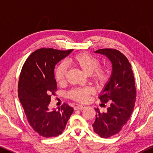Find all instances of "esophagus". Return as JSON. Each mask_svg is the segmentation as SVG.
<instances>
[{"label": "esophagus", "instance_id": "obj_1", "mask_svg": "<svg viewBox=\"0 0 153 153\" xmlns=\"http://www.w3.org/2000/svg\"><path fill=\"white\" fill-rule=\"evenodd\" d=\"M84 108H85V106H82V105H77V106H75L74 107V109L75 110H81V109H83Z\"/></svg>", "mask_w": 153, "mask_h": 153}]
</instances>
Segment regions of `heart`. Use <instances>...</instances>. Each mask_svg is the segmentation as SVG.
<instances>
[{"mask_svg":"<svg viewBox=\"0 0 153 153\" xmlns=\"http://www.w3.org/2000/svg\"><path fill=\"white\" fill-rule=\"evenodd\" d=\"M68 63L78 67L86 74H88L95 83L98 85L104 84L108 79V69L106 66L99 65L100 61L98 57L88 53H80L68 59ZM67 65L65 62H60L54 70V78L57 83L62 84L65 82ZM93 92L90 87L74 88L68 92L71 99L79 102L86 101L88 96Z\"/></svg>","mask_w":153,"mask_h":153,"instance_id":"heart-1","label":"heart"}]
</instances>
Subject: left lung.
I'll return each mask as SVG.
<instances>
[{
	"mask_svg": "<svg viewBox=\"0 0 153 153\" xmlns=\"http://www.w3.org/2000/svg\"><path fill=\"white\" fill-rule=\"evenodd\" d=\"M96 53L106 56L112 64L109 80L99 96L101 106L109 104L106 112L96 111L93 124L94 132L102 138L113 136L127 124L134 107L136 88L134 73L129 60L122 52L115 49H101Z\"/></svg>",
	"mask_w": 153,
	"mask_h": 153,
	"instance_id": "obj_1",
	"label": "left lung"
}]
</instances>
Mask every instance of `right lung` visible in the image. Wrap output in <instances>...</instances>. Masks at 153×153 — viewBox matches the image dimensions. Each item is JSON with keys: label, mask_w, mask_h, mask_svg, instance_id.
Returning <instances> with one entry per match:
<instances>
[{"label": "right lung", "mask_w": 153, "mask_h": 153, "mask_svg": "<svg viewBox=\"0 0 153 153\" xmlns=\"http://www.w3.org/2000/svg\"><path fill=\"white\" fill-rule=\"evenodd\" d=\"M72 51L39 49L23 65L18 85L19 98L29 124L40 136L52 137L62 134L73 112L67 103L58 110L49 109L51 96L57 91L54 67Z\"/></svg>", "instance_id": "1"}]
</instances>
